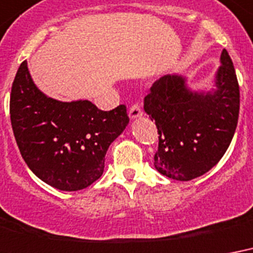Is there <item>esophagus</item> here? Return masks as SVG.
Here are the masks:
<instances>
[{"mask_svg": "<svg viewBox=\"0 0 253 253\" xmlns=\"http://www.w3.org/2000/svg\"><path fill=\"white\" fill-rule=\"evenodd\" d=\"M142 116V109H141V105L138 103H134V104L130 105L129 108V117L130 119H137V117Z\"/></svg>", "mask_w": 253, "mask_h": 253, "instance_id": "1", "label": "esophagus"}]
</instances>
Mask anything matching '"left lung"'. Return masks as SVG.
<instances>
[{
    "label": "left lung",
    "mask_w": 253,
    "mask_h": 253,
    "mask_svg": "<svg viewBox=\"0 0 253 253\" xmlns=\"http://www.w3.org/2000/svg\"><path fill=\"white\" fill-rule=\"evenodd\" d=\"M212 92L191 91L181 75L160 78L144 109L158 130L154 168L175 181H191L212 169L230 146L238 125L240 92L227 50Z\"/></svg>",
    "instance_id": "obj_1"
}]
</instances>
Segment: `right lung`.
<instances>
[{
	"mask_svg": "<svg viewBox=\"0 0 253 253\" xmlns=\"http://www.w3.org/2000/svg\"><path fill=\"white\" fill-rule=\"evenodd\" d=\"M10 120L21 156L33 173L62 191L92 185L104 171L109 145L128 125L126 107L101 111L88 100L47 97L22 62L11 85Z\"/></svg>",
	"mask_w": 253,
	"mask_h": 253,
	"instance_id": "obj_1",
	"label": "right lung"
}]
</instances>
